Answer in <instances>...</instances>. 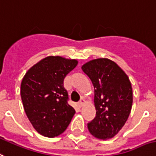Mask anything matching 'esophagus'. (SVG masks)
Wrapping results in <instances>:
<instances>
[{"mask_svg":"<svg viewBox=\"0 0 156 156\" xmlns=\"http://www.w3.org/2000/svg\"><path fill=\"white\" fill-rule=\"evenodd\" d=\"M84 102H85V100L84 99H81L80 101H79V102H78V107H82V106H83V105H84Z\"/></svg>","mask_w":156,"mask_h":156,"instance_id":"1","label":"esophagus"}]
</instances>
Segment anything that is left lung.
I'll use <instances>...</instances> for the list:
<instances>
[{
    "label": "left lung",
    "instance_id": "8db88e82",
    "mask_svg": "<svg viewBox=\"0 0 156 156\" xmlns=\"http://www.w3.org/2000/svg\"><path fill=\"white\" fill-rule=\"evenodd\" d=\"M94 88L96 115L87 123L92 135L100 140L113 138L122 129L131 111V82L121 68L107 58H98L82 66Z\"/></svg>",
    "mask_w": 156,
    "mask_h": 156
}]
</instances>
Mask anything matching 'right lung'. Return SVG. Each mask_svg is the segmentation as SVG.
Segmentation results:
<instances>
[{"label":"right lung","instance_id":"right-lung-1","mask_svg":"<svg viewBox=\"0 0 156 156\" xmlns=\"http://www.w3.org/2000/svg\"><path fill=\"white\" fill-rule=\"evenodd\" d=\"M78 62L49 56L30 68L21 84V96L28 119L41 135L53 138L66 131L75 111L68 104L66 76Z\"/></svg>","mask_w":156,"mask_h":156}]
</instances>
